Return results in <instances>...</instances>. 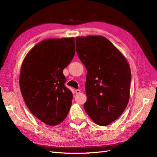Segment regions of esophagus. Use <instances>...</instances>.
Masks as SVG:
<instances>
[{
	"label": "esophagus",
	"instance_id": "34e87169",
	"mask_svg": "<svg viewBox=\"0 0 157 157\" xmlns=\"http://www.w3.org/2000/svg\"><path fill=\"white\" fill-rule=\"evenodd\" d=\"M75 93H76V94H79L80 93H81V90H80V89H76Z\"/></svg>",
	"mask_w": 157,
	"mask_h": 157
}]
</instances>
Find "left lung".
Instances as JSON below:
<instances>
[{
	"label": "left lung",
	"instance_id": "1",
	"mask_svg": "<svg viewBox=\"0 0 157 157\" xmlns=\"http://www.w3.org/2000/svg\"><path fill=\"white\" fill-rule=\"evenodd\" d=\"M76 48L87 71L85 110L95 123L108 125L122 114L129 100V63L102 36L76 37Z\"/></svg>",
	"mask_w": 157,
	"mask_h": 157
}]
</instances>
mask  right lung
Masks as SVG:
<instances>
[{"label":"right lung","mask_w":157,"mask_h":157,"mask_svg":"<svg viewBox=\"0 0 157 157\" xmlns=\"http://www.w3.org/2000/svg\"><path fill=\"white\" fill-rule=\"evenodd\" d=\"M75 54V38H49L37 43L21 64L20 87L25 103L37 119L54 126L66 119L72 94L63 70Z\"/></svg>","instance_id":"obj_1"}]
</instances>
